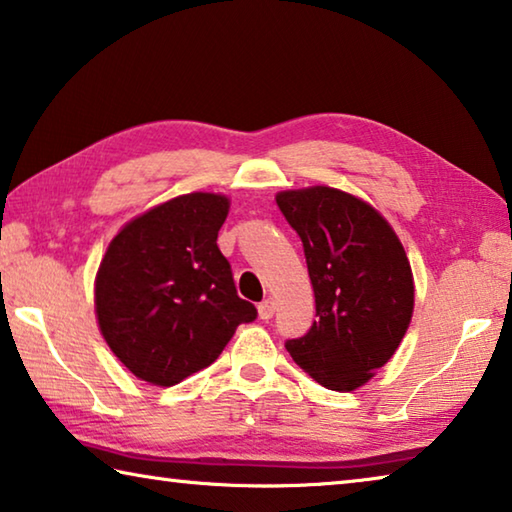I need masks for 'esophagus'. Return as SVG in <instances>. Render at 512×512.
I'll return each mask as SVG.
<instances>
[{"mask_svg":"<svg viewBox=\"0 0 512 512\" xmlns=\"http://www.w3.org/2000/svg\"><path fill=\"white\" fill-rule=\"evenodd\" d=\"M259 318L262 320H271L275 314V300L273 298H266L264 302H259Z\"/></svg>","mask_w":512,"mask_h":512,"instance_id":"34e87169","label":"esophagus"}]
</instances>
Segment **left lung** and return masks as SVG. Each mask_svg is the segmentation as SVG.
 <instances>
[{"instance_id":"left-lung-1","label":"left lung","mask_w":512,"mask_h":512,"mask_svg":"<svg viewBox=\"0 0 512 512\" xmlns=\"http://www.w3.org/2000/svg\"><path fill=\"white\" fill-rule=\"evenodd\" d=\"M275 201L305 248L318 316L284 348L329 391H354L393 357L411 323L409 259L384 216L341 189H296Z\"/></svg>"}]
</instances>
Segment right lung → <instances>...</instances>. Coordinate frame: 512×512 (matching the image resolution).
<instances>
[{"mask_svg": "<svg viewBox=\"0 0 512 512\" xmlns=\"http://www.w3.org/2000/svg\"><path fill=\"white\" fill-rule=\"evenodd\" d=\"M228 198L185 194L153 207L110 241L94 305L110 350L155 386H173L219 359L253 302L237 296L216 237Z\"/></svg>", "mask_w": 512, "mask_h": 512, "instance_id": "obj_1", "label": "right lung"}]
</instances>
